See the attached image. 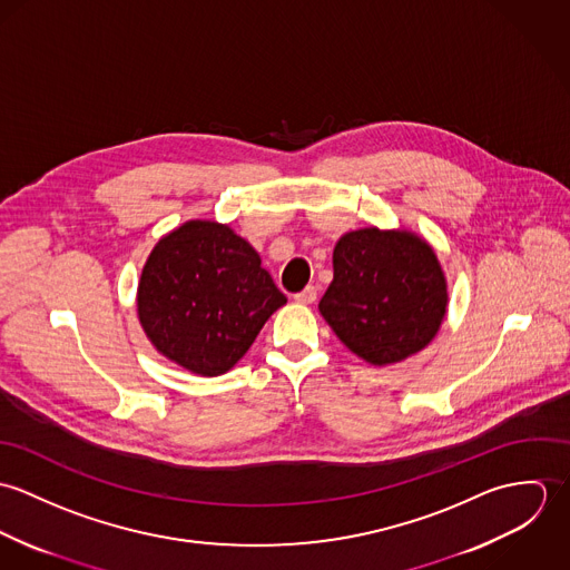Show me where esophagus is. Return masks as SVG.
Returning a JSON list of instances; mask_svg holds the SVG:
<instances>
[{"label":"esophagus","instance_id":"obj_1","mask_svg":"<svg viewBox=\"0 0 570 570\" xmlns=\"http://www.w3.org/2000/svg\"><path fill=\"white\" fill-rule=\"evenodd\" d=\"M316 298H318V289H316L314 285L305 287L303 292H298V294L294 296V301L301 303V305H312V303H316Z\"/></svg>","mask_w":570,"mask_h":570}]
</instances>
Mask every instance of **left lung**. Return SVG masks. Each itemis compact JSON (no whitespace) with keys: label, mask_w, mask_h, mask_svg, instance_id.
I'll use <instances>...</instances> for the list:
<instances>
[{"label":"left lung","mask_w":570,"mask_h":570,"mask_svg":"<svg viewBox=\"0 0 570 570\" xmlns=\"http://www.w3.org/2000/svg\"><path fill=\"white\" fill-rule=\"evenodd\" d=\"M448 281L436 252L406 228L342 235L321 314L342 344L373 366L425 348L448 314Z\"/></svg>","instance_id":"left-lung-1"}]
</instances>
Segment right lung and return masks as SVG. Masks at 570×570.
Here are the masks:
<instances>
[{"mask_svg": "<svg viewBox=\"0 0 570 570\" xmlns=\"http://www.w3.org/2000/svg\"><path fill=\"white\" fill-rule=\"evenodd\" d=\"M285 303L256 249L210 219L186 222L154 245L136 296L156 351L202 377L228 373Z\"/></svg>", "mask_w": 570, "mask_h": 570, "instance_id": "add662e5", "label": "right lung"}]
</instances>
